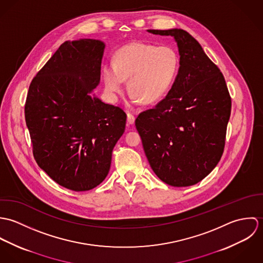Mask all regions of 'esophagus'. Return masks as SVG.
<instances>
[{
	"mask_svg": "<svg viewBox=\"0 0 263 263\" xmlns=\"http://www.w3.org/2000/svg\"><path fill=\"white\" fill-rule=\"evenodd\" d=\"M126 119H127V123L128 124H134L135 120H136V117H135L134 114L127 112V114H126Z\"/></svg>",
	"mask_w": 263,
	"mask_h": 263,
	"instance_id": "obj_1",
	"label": "esophagus"
}]
</instances>
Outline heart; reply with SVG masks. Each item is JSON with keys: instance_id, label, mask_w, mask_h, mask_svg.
Segmentation results:
<instances>
[{"instance_id": "obj_1", "label": "heart", "mask_w": 263, "mask_h": 263, "mask_svg": "<svg viewBox=\"0 0 263 263\" xmlns=\"http://www.w3.org/2000/svg\"><path fill=\"white\" fill-rule=\"evenodd\" d=\"M179 66L178 52L170 45L156 46L139 41L125 44L115 52L113 64L103 68L105 91L115 101L124 89V80L128 79L133 103L140 100L155 103L172 87Z\"/></svg>"}]
</instances>
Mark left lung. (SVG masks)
<instances>
[{"instance_id":"left-lung-1","label":"left lung","mask_w":263,"mask_h":263,"mask_svg":"<svg viewBox=\"0 0 263 263\" xmlns=\"http://www.w3.org/2000/svg\"><path fill=\"white\" fill-rule=\"evenodd\" d=\"M148 32L174 37L180 67L167 96L140 113L136 127L151 168L163 182L194 185L213 171L224 152L231 114L225 78L187 31Z\"/></svg>"}]
</instances>
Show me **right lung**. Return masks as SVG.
I'll list each match as a JSON object with an SVG mask.
<instances>
[{
	"mask_svg": "<svg viewBox=\"0 0 263 263\" xmlns=\"http://www.w3.org/2000/svg\"><path fill=\"white\" fill-rule=\"evenodd\" d=\"M104 42L65 41L29 86L25 120L38 166L58 184L74 191L99 185L126 114L90 93L98 86Z\"/></svg>",
	"mask_w": 263,
	"mask_h": 263,
	"instance_id": "1",
	"label": "right lung"
}]
</instances>
